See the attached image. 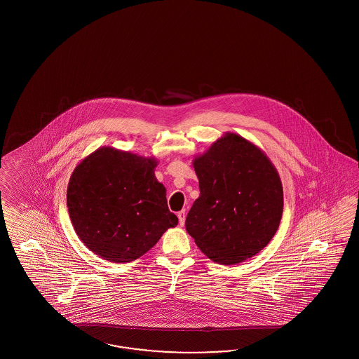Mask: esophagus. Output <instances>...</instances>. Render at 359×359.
Listing matches in <instances>:
<instances>
[{
    "label": "esophagus",
    "mask_w": 359,
    "mask_h": 359,
    "mask_svg": "<svg viewBox=\"0 0 359 359\" xmlns=\"http://www.w3.org/2000/svg\"><path fill=\"white\" fill-rule=\"evenodd\" d=\"M177 217H178V222H180V226H183V224H184V219H186V213H184V210H181V212H178V213H177Z\"/></svg>",
    "instance_id": "34e87169"
}]
</instances>
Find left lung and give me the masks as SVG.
Returning a JSON list of instances; mask_svg holds the SVG:
<instances>
[{"label":"left lung","mask_w":359,"mask_h":359,"mask_svg":"<svg viewBox=\"0 0 359 359\" xmlns=\"http://www.w3.org/2000/svg\"><path fill=\"white\" fill-rule=\"evenodd\" d=\"M200 196L186 229L208 258L236 264L267 246L283 217V192L273 164L248 140L227 133L195 158Z\"/></svg>","instance_id":"left-lung-1"}]
</instances>
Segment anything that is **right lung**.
<instances>
[{"label":"right lung","mask_w":359,"mask_h":359,"mask_svg":"<svg viewBox=\"0 0 359 359\" xmlns=\"http://www.w3.org/2000/svg\"><path fill=\"white\" fill-rule=\"evenodd\" d=\"M155 159L101 147L76 165L67 205L76 235L91 252L114 263L136 260L178 223Z\"/></svg>","instance_id":"add662e5"}]
</instances>
